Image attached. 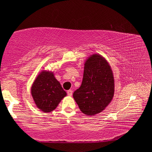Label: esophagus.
<instances>
[{"label": "esophagus", "instance_id": "1", "mask_svg": "<svg viewBox=\"0 0 152 152\" xmlns=\"http://www.w3.org/2000/svg\"><path fill=\"white\" fill-rule=\"evenodd\" d=\"M73 93V91H72V90H69V91H67V94H68V96H72Z\"/></svg>", "mask_w": 152, "mask_h": 152}]
</instances>
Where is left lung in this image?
<instances>
[{
	"mask_svg": "<svg viewBox=\"0 0 152 152\" xmlns=\"http://www.w3.org/2000/svg\"><path fill=\"white\" fill-rule=\"evenodd\" d=\"M115 92L112 69L103 56L93 53L84 62L82 84L73 97L79 109L86 115H95L105 109Z\"/></svg>",
	"mask_w": 152,
	"mask_h": 152,
	"instance_id": "obj_1",
	"label": "left lung"
}]
</instances>
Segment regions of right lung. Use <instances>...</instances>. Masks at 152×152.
<instances>
[{
  "mask_svg": "<svg viewBox=\"0 0 152 152\" xmlns=\"http://www.w3.org/2000/svg\"><path fill=\"white\" fill-rule=\"evenodd\" d=\"M32 97L38 109L50 113L56 109L67 94L53 72L42 70L36 77L31 88Z\"/></svg>",
  "mask_w": 152,
  "mask_h": 152,
  "instance_id": "obj_1",
  "label": "right lung"
}]
</instances>
